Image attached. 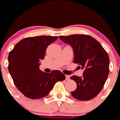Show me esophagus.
Returning <instances> with one entry per match:
<instances>
[{
	"label": "esophagus",
	"mask_w": 120,
	"mask_h": 120,
	"mask_svg": "<svg viewBox=\"0 0 120 120\" xmlns=\"http://www.w3.org/2000/svg\"><path fill=\"white\" fill-rule=\"evenodd\" d=\"M66 77V80H70V76L69 75H66L65 76Z\"/></svg>",
	"instance_id": "obj_1"
}]
</instances>
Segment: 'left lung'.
I'll use <instances>...</instances> for the list:
<instances>
[{
    "instance_id": "8db88e82",
    "label": "left lung",
    "mask_w": 120,
    "mask_h": 120,
    "mask_svg": "<svg viewBox=\"0 0 120 120\" xmlns=\"http://www.w3.org/2000/svg\"><path fill=\"white\" fill-rule=\"evenodd\" d=\"M59 38L72 47L73 62L84 69L83 76L73 75L77 87L71 92L72 97L87 101L95 98L103 88L109 73V55L101 45L92 37L85 34H73Z\"/></svg>"
}]
</instances>
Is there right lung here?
I'll return each instance as SVG.
<instances>
[{"label":"right lung","mask_w":120,"mask_h":120,"mask_svg":"<svg viewBox=\"0 0 120 120\" xmlns=\"http://www.w3.org/2000/svg\"><path fill=\"white\" fill-rule=\"evenodd\" d=\"M57 38V36L26 38L16 44L9 53V73L19 90L27 98H44L56 82L65 79V75L58 70L45 73L39 68L47 47Z\"/></svg>","instance_id":"right-lung-1"}]
</instances>
